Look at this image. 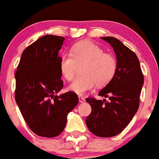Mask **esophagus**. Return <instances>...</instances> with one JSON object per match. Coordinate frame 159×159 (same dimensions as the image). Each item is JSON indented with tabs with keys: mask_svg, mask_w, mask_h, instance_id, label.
Here are the masks:
<instances>
[{
	"mask_svg": "<svg viewBox=\"0 0 159 159\" xmlns=\"http://www.w3.org/2000/svg\"><path fill=\"white\" fill-rule=\"evenodd\" d=\"M78 99H79L80 102H84L86 101V100H85V98H83L82 96H79V97H78Z\"/></svg>",
	"mask_w": 159,
	"mask_h": 159,
	"instance_id": "obj_1",
	"label": "esophagus"
}]
</instances>
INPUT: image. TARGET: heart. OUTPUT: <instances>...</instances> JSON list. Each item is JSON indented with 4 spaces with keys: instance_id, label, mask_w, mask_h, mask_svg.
<instances>
[{
    "instance_id": "obj_1",
    "label": "heart",
    "mask_w": 159,
    "mask_h": 159,
    "mask_svg": "<svg viewBox=\"0 0 159 159\" xmlns=\"http://www.w3.org/2000/svg\"><path fill=\"white\" fill-rule=\"evenodd\" d=\"M81 73L70 84V91L82 95L96 86H107L114 78L117 70V61L113 55L89 40L76 43L70 49V54L63 53L60 57L59 69L62 77L71 81L75 76L77 66L82 65Z\"/></svg>"
}]
</instances>
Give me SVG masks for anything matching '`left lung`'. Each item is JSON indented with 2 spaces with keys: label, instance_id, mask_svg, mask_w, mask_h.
Here are the masks:
<instances>
[{
  "label": "left lung",
  "instance_id": "left-lung-1",
  "mask_svg": "<svg viewBox=\"0 0 159 159\" xmlns=\"http://www.w3.org/2000/svg\"><path fill=\"white\" fill-rule=\"evenodd\" d=\"M108 42L116 55L117 70L114 78L98 93L108 98L97 100L87 98L91 113L86 117L87 128L100 137L118 135L127 127L140 104V94L144 83L139 60L133 51L113 37H102Z\"/></svg>",
  "mask_w": 159,
  "mask_h": 159
}]
</instances>
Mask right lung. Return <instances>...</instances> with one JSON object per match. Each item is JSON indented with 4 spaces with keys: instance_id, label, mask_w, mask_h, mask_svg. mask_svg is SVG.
I'll return each mask as SVG.
<instances>
[{
    "instance_id": "obj_1",
    "label": "right lung",
    "mask_w": 159,
    "mask_h": 159,
    "mask_svg": "<svg viewBox=\"0 0 159 159\" xmlns=\"http://www.w3.org/2000/svg\"><path fill=\"white\" fill-rule=\"evenodd\" d=\"M65 38L46 34L22 52L15 73V100L29 129L36 135L55 137L64 130L67 115L78 103L77 94L63 88L58 52Z\"/></svg>"
}]
</instances>
